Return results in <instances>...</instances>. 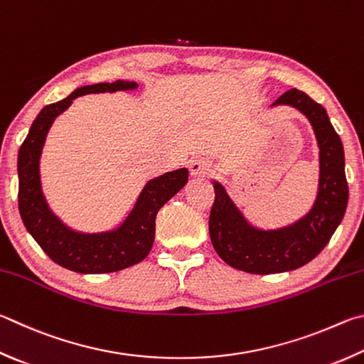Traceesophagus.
<instances>
[{"label":"esophagus","mask_w":364,"mask_h":364,"mask_svg":"<svg viewBox=\"0 0 364 364\" xmlns=\"http://www.w3.org/2000/svg\"><path fill=\"white\" fill-rule=\"evenodd\" d=\"M189 170H191V175H193V176L203 178V176L210 175L211 164H210V161L203 159V157H196V159L191 161Z\"/></svg>","instance_id":"esophagus-1"}]
</instances>
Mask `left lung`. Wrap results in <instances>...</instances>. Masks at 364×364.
I'll return each instance as SVG.
<instances>
[{"label":"left lung","mask_w":364,"mask_h":364,"mask_svg":"<svg viewBox=\"0 0 364 364\" xmlns=\"http://www.w3.org/2000/svg\"><path fill=\"white\" fill-rule=\"evenodd\" d=\"M293 107L309 119L320 149V178L309 213L279 229L251 224L226 188L213 181L215 203L210 211V239L218 256L230 267L248 274H279L302 267L328 245L346 215L348 184L346 157L326 109L302 90L291 89L272 107Z\"/></svg>","instance_id":"1"}]
</instances>
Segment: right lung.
Wrapping results in <instances>:
<instances>
[{"instance_id": "add662e5", "label": "right lung", "mask_w": 364, "mask_h": 364, "mask_svg": "<svg viewBox=\"0 0 364 364\" xmlns=\"http://www.w3.org/2000/svg\"><path fill=\"white\" fill-rule=\"evenodd\" d=\"M136 82L116 81L79 87L63 100L48 105L33 121L18 149V211L25 228L52 261L79 274H109L143 261L153 248L156 216L165 203L188 183V168H178L149 180L121 226L105 232L85 234L68 228L49 208L41 188L39 159L46 136L55 119L75 98L87 94L135 90Z\"/></svg>"}]
</instances>
